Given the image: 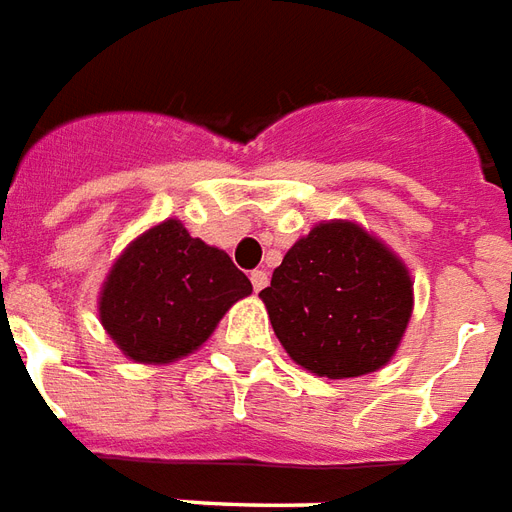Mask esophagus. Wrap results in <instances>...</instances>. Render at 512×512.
Instances as JSON below:
<instances>
[{"mask_svg":"<svg viewBox=\"0 0 512 512\" xmlns=\"http://www.w3.org/2000/svg\"><path fill=\"white\" fill-rule=\"evenodd\" d=\"M249 279H252V287H255V292H260L268 287V273L265 271H252V276H249Z\"/></svg>","mask_w":512,"mask_h":512,"instance_id":"34e87169","label":"esophagus"}]
</instances>
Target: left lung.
Returning <instances> with one entry per match:
<instances>
[{"instance_id": "1", "label": "left lung", "mask_w": 512, "mask_h": 512, "mask_svg": "<svg viewBox=\"0 0 512 512\" xmlns=\"http://www.w3.org/2000/svg\"><path fill=\"white\" fill-rule=\"evenodd\" d=\"M290 360L314 376L376 373L403 343L413 279L403 257L351 220L300 236L260 292Z\"/></svg>"}]
</instances>
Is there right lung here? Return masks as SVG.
Instances as JSON below:
<instances>
[{
    "instance_id": "right-lung-1",
    "label": "right lung",
    "mask_w": 512,
    "mask_h": 512,
    "mask_svg": "<svg viewBox=\"0 0 512 512\" xmlns=\"http://www.w3.org/2000/svg\"><path fill=\"white\" fill-rule=\"evenodd\" d=\"M247 295L252 282L228 252L193 239L169 217L115 257L101 284L99 319L128 360L169 365L201 349Z\"/></svg>"
}]
</instances>
